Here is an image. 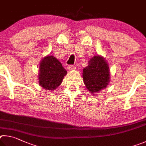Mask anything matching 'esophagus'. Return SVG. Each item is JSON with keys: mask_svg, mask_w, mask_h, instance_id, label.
Masks as SVG:
<instances>
[{"mask_svg": "<svg viewBox=\"0 0 146 146\" xmlns=\"http://www.w3.org/2000/svg\"><path fill=\"white\" fill-rule=\"evenodd\" d=\"M76 68V67L74 65H69V66H68V70H69V71H71V70H74V69Z\"/></svg>", "mask_w": 146, "mask_h": 146, "instance_id": "1", "label": "esophagus"}]
</instances>
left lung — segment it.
<instances>
[{"mask_svg": "<svg viewBox=\"0 0 146 146\" xmlns=\"http://www.w3.org/2000/svg\"><path fill=\"white\" fill-rule=\"evenodd\" d=\"M85 85L91 94L103 90L110 82L109 65L102 56H95L90 59L88 65L83 70Z\"/></svg>", "mask_w": 146, "mask_h": 146, "instance_id": "obj_1", "label": "left lung"}]
</instances>
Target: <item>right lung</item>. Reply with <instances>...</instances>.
<instances>
[{
  "instance_id": "add662e5",
  "label": "right lung",
  "mask_w": 146,
  "mask_h": 146,
  "mask_svg": "<svg viewBox=\"0 0 146 146\" xmlns=\"http://www.w3.org/2000/svg\"><path fill=\"white\" fill-rule=\"evenodd\" d=\"M66 74V70L54 56L47 55L40 61L38 83L43 89L54 91L61 85Z\"/></svg>"
}]
</instances>
